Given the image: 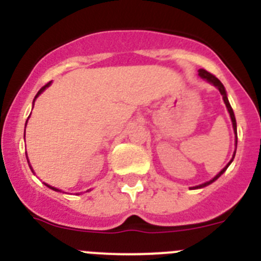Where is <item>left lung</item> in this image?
I'll return each instance as SVG.
<instances>
[{
  "label": "left lung",
  "mask_w": 261,
  "mask_h": 261,
  "mask_svg": "<svg viewBox=\"0 0 261 261\" xmlns=\"http://www.w3.org/2000/svg\"><path fill=\"white\" fill-rule=\"evenodd\" d=\"M199 75H200V77L202 78V80L208 81L209 84H212V85H213V86H216L217 89L220 90L221 95H222V98H223V102H225V105H226V108H227V111H229V114H230V117H231L232 128H234V132H235V149H237V142H238V138H237V121H235L234 111H232L231 106H230V103H229V99H227V95H226V90H225V87H223V85L221 84V81L218 80V78H217L216 75H213V74H212V73H209V71L204 70V69H200V70H199ZM234 156H235V153H234V155H232L231 161H230V162L227 163V165H226L225 167H223L222 170H221V171L218 172V174H217L216 176L213 177V179H212V180L206 181V183H204V184H200V186L193 187V188H195V190H196V188H204V187L209 186V184H212V183H213V181H216L217 179H218V177H220L221 175H222L223 172L226 171V168L229 167L230 163H231V162H232V159H234Z\"/></svg>",
  "instance_id": "1"
}]
</instances>
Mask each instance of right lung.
I'll use <instances>...</instances> for the list:
<instances>
[{"label":"right lung","mask_w":261,"mask_h":261,"mask_svg":"<svg viewBox=\"0 0 261 261\" xmlns=\"http://www.w3.org/2000/svg\"><path fill=\"white\" fill-rule=\"evenodd\" d=\"M49 85H50V82H48V84H47V85H45V86H43V87H41V89H40V90H39V91H38V94H36L35 99H36V98H38V96H39V95H40V94H41V93H43V91H44V90H45V89H47V87H48V86H49ZM35 99H34V102H35ZM26 124H27V121H26ZM31 170H32V168H31ZM45 186H47V187H48V188H50V190H53V191H57V192H60V190H57V188H55V187H50V186H48V184H45Z\"/></svg>","instance_id":"obj_1"}]
</instances>
